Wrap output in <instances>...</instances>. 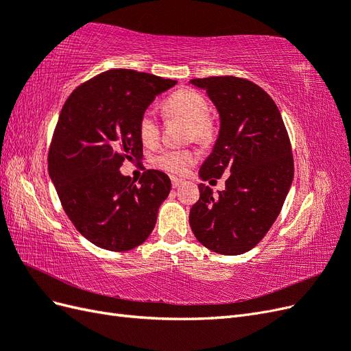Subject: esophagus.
<instances>
[{
  "mask_svg": "<svg viewBox=\"0 0 351 351\" xmlns=\"http://www.w3.org/2000/svg\"><path fill=\"white\" fill-rule=\"evenodd\" d=\"M184 183V180H182V178H177V177H171V184H173V187L174 189H177V187H180Z\"/></svg>",
  "mask_w": 351,
  "mask_h": 351,
  "instance_id": "esophagus-1",
  "label": "esophagus"
}]
</instances>
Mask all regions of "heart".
<instances>
[{"label": "heart", "instance_id": "obj_1", "mask_svg": "<svg viewBox=\"0 0 351 351\" xmlns=\"http://www.w3.org/2000/svg\"><path fill=\"white\" fill-rule=\"evenodd\" d=\"M208 101L200 92L192 88H180L162 102L165 119H180L187 121V141L202 145L214 142L217 124L208 112ZM141 141L146 146L156 145L159 139V124L152 111H145L137 124ZM197 161V152L190 147L184 149H164L151 158L154 167L169 174H184Z\"/></svg>", "mask_w": 351, "mask_h": 351}]
</instances>
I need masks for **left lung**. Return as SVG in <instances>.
Masks as SVG:
<instances>
[{"mask_svg": "<svg viewBox=\"0 0 351 351\" xmlns=\"http://www.w3.org/2000/svg\"><path fill=\"white\" fill-rule=\"evenodd\" d=\"M219 112L214 151L202 164V180L228 174L226 190L199 184L190 209L195 237L212 252L241 254L253 249L280 215L294 162L289 133L274 99L256 83L236 76L193 79Z\"/></svg>", "mask_w": 351, "mask_h": 351, "instance_id": "8db88e82", "label": "left lung"}]
</instances>
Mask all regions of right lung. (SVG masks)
Listing matches in <instances>:
<instances>
[{"instance_id":"add662e5","label":"right lung","mask_w":351,"mask_h":351,"mask_svg":"<svg viewBox=\"0 0 351 351\" xmlns=\"http://www.w3.org/2000/svg\"><path fill=\"white\" fill-rule=\"evenodd\" d=\"M177 82L127 69L104 71L74 89L62 107L48 152V171L62 209L95 246L111 252L142 244L156 224L171 182L147 169L134 184L120 173L141 159V115Z\"/></svg>"}]
</instances>
